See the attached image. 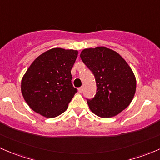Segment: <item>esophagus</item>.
I'll list each match as a JSON object with an SVG mask.
<instances>
[{
  "mask_svg": "<svg viewBox=\"0 0 160 160\" xmlns=\"http://www.w3.org/2000/svg\"><path fill=\"white\" fill-rule=\"evenodd\" d=\"M78 92H80V93H82V92H83V88H82V87H80V88H78Z\"/></svg>",
  "mask_w": 160,
  "mask_h": 160,
  "instance_id": "1",
  "label": "esophagus"
}]
</instances>
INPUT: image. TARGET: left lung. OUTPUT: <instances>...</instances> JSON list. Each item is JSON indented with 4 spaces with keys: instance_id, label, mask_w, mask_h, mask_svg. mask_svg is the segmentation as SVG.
I'll return each mask as SVG.
<instances>
[{
    "instance_id": "obj_1",
    "label": "left lung",
    "mask_w": 160,
    "mask_h": 160,
    "mask_svg": "<svg viewBox=\"0 0 160 160\" xmlns=\"http://www.w3.org/2000/svg\"><path fill=\"white\" fill-rule=\"evenodd\" d=\"M80 57L96 82V94L87 101L92 112L110 118L127 108L136 93V80L125 59L105 47L85 48Z\"/></svg>"
}]
</instances>
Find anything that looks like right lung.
<instances>
[{
  "label": "right lung",
  "mask_w": 160,
  "mask_h": 160,
  "mask_svg": "<svg viewBox=\"0 0 160 160\" xmlns=\"http://www.w3.org/2000/svg\"><path fill=\"white\" fill-rule=\"evenodd\" d=\"M78 51L55 48L39 55L21 80V93L29 107L46 118H54L68 108L78 92L72 84L71 70Z\"/></svg>",
  "instance_id": "1"
}]
</instances>
